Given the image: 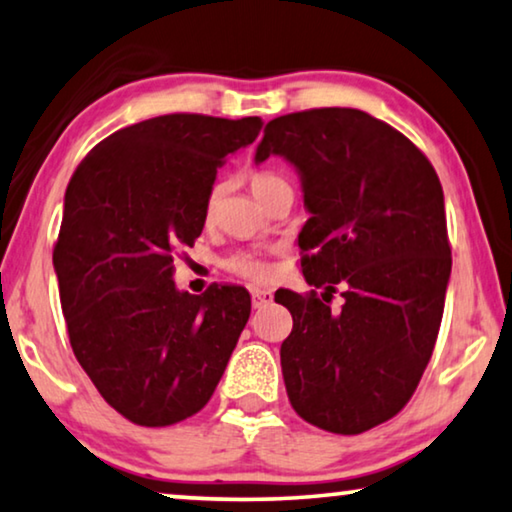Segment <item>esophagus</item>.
<instances>
[{
  "label": "esophagus",
  "instance_id": "obj_1",
  "mask_svg": "<svg viewBox=\"0 0 512 512\" xmlns=\"http://www.w3.org/2000/svg\"><path fill=\"white\" fill-rule=\"evenodd\" d=\"M251 302H254V309H261L272 302V291H265V288H254L251 291Z\"/></svg>",
  "mask_w": 512,
  "mask_h": 512
}]
</instances>
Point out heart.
I'll return each mask as SVG.
<instances>
[{
	"mask_svg": "<svg viewBox=\"0 0 512 512\" xmlns=\"http://www.w3.org/2000/svg\"><path fill=\"white\" fill-rule=\"evenodd\" d=\"M249 187H251V191H254V196L258 198V201L265 205L272 196H277L279 191L291 189V182H288L281 173H277V170H256V173H251V177H249ZM219 203H221V187L219 184H214V187L207 191V198H205V207H203L205 221H212L214 217H217ZM228 268H231L233 272H238L240 277L256 279V281H261L270 274L268 263H265L263 258L256 254L233 256L231 261H228Z\"/></svg>",
	"mask_w": 512,
	"mask_h": 512,
	"instance_id": "1",
	"label": "heart"
}]
</instances>
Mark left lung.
<instances>
[{
  "label": "left lung",
  "instance_id": "8db88e82",
  "mask_svg": "<svg viewBox=\"0 0 512 512\" xmlns=\"http://www.w3.org/2000/svg\"><path fill=\"white\" fill-rule=\"evenodd\" d=\"M270 154L300 175V265L324 298L274 293L293 316L279 351L288 399L325 432H367L404 409L439 335L453 265L439 175L404 133L355 108L277 117L256 164Z\"/></svg>",
  "mask_w": 512,
  "mask_h": 512
}]
</instances>
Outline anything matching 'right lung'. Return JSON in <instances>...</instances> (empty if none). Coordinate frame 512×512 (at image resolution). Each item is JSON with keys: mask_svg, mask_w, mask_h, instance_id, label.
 <instances>
[{"mask_svg": "<svg viewBox=\"0 0 512 512\" xmlns=\"http://www.w3.org/2000/svg\"><path fill=\"white\" fill-rule=\"evenodd\" d=\"M261 127V117H152L101 140L66 187L53 265L69 342L136 425L201 411L249 321L242 286L177 291L173 256L203 233L217 168Z\"/></svg>", "mask_w": 512, "mask_h": 512, "instance_id": "obj_1", "label": "right lung"}]
</instances>
